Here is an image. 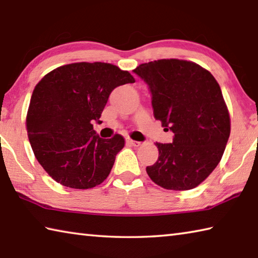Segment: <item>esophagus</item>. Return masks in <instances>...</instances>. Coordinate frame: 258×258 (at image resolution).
Instances as JSON below:
<instances>
[{
  "mask_svg": "<svg viewBox=\"0 0 258 258\" xmlns=\"http://www.w3.org/2000/svg\"><path fill=\"white\" fill-rule=\"evenodd\" d=\"M126 143L132 145V147H139V145H141V142L134 141V140H131V139H126Z\"/></svg>",
  "mask_w": 258,
  "mask_h": 258,
  "instance_id": "obj_1",
  "label": "esophagus"
}]
</instances>
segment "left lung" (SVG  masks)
<instances>
[{
  "label": "left lung",
  "instance_id": "obj_1",
  "mask_svg": "<svg viewBox=\"0 0 258 258\" xmlns=\"http://www.w3.org/2000/svg\"><path fill=\"white\" fill-rule=\"evenodd\" d=\"M133 72L147 83L154 118L171 131V143H157L149 177L166 189L200 185L218 166L230 135V117L214 77L184 59H158Z\"/></svg>",
  "mask_w": 258,
  "mask_h": 258
}]
</instances>
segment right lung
Returning <instances> with one entry per match:
<instances>
[{
    "label": "right lung",
    "mask_w": 258,
    "mask_h": 258,
    "mask_svg": "<svg viewBox=\"0 0 258 258\" xmlns=\"http://www.w3.org/2000/svg\"><path fill=\"white\" fill-rule=\"evenodd\" d=\"M127 71L108 63H73L53 70L32 92L27 133L45 171L60 185L92 188L108 177L124 148L116 134L101 139L93 130L115 88L134 83Z\"/></svg>",
    "instance_id": "right-lung-1"
}]
</instances>
